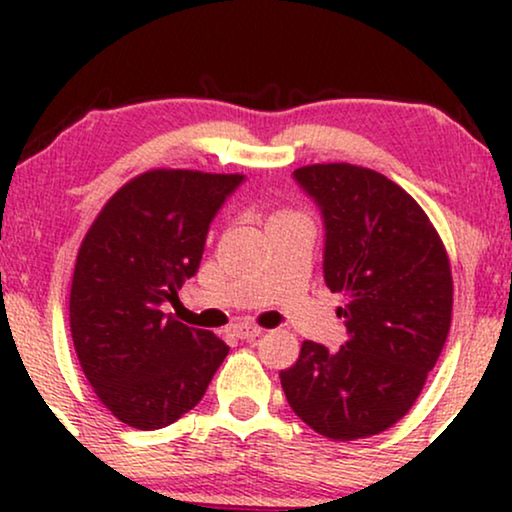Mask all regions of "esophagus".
<instances>
[{"mask_svg": "<svg viewBox=\"0 0 512 512\" xmlns=\"http://www.w3.org/2000/svg\"><path fill=\"white\" fill-rule=\"evenodd\" d=\"M233 333H235V338H240V340H256L258 335H261L263 331H261V328H258V326L240 324V326L233 328Z\"/></svg>", "mask_w": 512, "mask_h": 512, "instance_id": "34e87169", "label": "esophagus"}]
</instances>
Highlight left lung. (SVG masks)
Instances as JSON below:
<instances>
[{"instance_id": "left-lung-1", "label": "left lung", "mask_w": 512, "mask_h": 512, "mask_svg": "<svg viewBox=\"0 0 512 512\" xmlns=\"http://www.w3.org/2000/svg\"><path fill=\"white\" fill-rule=\"evenodd\" d=\"M324 214V279L345 296L338 352L305 340L279 373L291 410L331 440L370 438L408 415L452 321L445 244L410 193L368 167L293 172Z\"/></svg>"}]
</instances>
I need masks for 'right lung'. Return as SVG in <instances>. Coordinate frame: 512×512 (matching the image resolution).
<instances>
[{
	"label": "right lung",
	"instance_id": "1",
	"mask_svg": "<svg viewBox=\"0 0 512 512\" xmlns=\"http://www.w3.org/2000/svg\"><path fill=\"white\" fill-rule=\"evenodd\" d=\"M244 174L149 170L107 200L76 256L69 328L81 370L116 419L163 429L205 396L228 345L163 312L198 272L209 223Z\"/></svg>",
	"mask_w": 512,
	"mask_h": 512
}]
</instances>
